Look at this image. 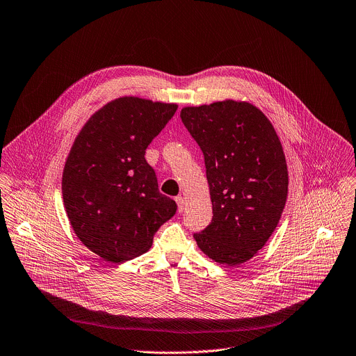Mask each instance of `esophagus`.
I'll use <instances>...</instances> for the list:
<instances>
[{
	"label": "esophagus",
	"mask_w": 356,
	"mask_h": 356,
	"mask_svg": "<svg viewBox=\"0 0 356 356\" xmlns=\"http://www.w3.org/2000/svg\"><path fill=\"white\" fill-rule=\"evenodd\" d=\"M176 202H177V207H179V211L181 213L184 210V198L181 195H177L176 197Z\"/></svg>",
	"instance_id": "obj_1"
}]
</instances>
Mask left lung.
Instances as JSON below:
<instances>
[{"mask_svg":"<svg viewBox=\"0 0 356 356\" xmlns=\"http://www.w3.org/2000/svg\"><path fill=\"white\" fill-rule=\"evenodd\" d=\"M181 122L204 155L213 220L193 236L218 264L238 266L264 248L282 217L289 175L265 114L234 99L186 107Z\"/></svg>","mask_w":356,"mask_h":356,"instance_id":"left-lung-1","label":"left lung"}]
</instances>
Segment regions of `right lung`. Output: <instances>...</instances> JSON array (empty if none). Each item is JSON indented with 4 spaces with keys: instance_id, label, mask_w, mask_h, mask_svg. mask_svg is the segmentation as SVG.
<instances>
[{
    "instance_id": "add662e5",
    "label": "right lung",
    "mask_w": 356,
    "mask_h": 356,
    "mask_svg": "<svg viewBox=\"0 0 356 356\" xmlns=\"http://www.w3.org/2000/svg\"><path fill=\"white\" fill-rule=\"evenodd\" d=\"M176 104L121 97L98 110L67 156L62 191L79 239L98 257L120 264L145 253L177 210L162 194L145 150Z\"/></svg>"
}]
</instances>
